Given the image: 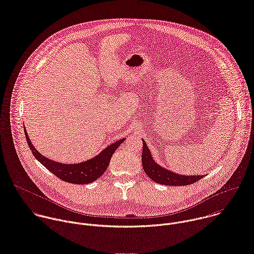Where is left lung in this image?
Listing matches in <instances>:
<instances>
[{
	"instance_id": "8db88e82",
	"label": "left lung",
	"mask_w": 254,
	"mask_h": 254,
	"mask_svg": "<svg viewBox=\"0 0 254 254\" xmlns=\"http://www.w3.org/2000/svg\"><path fill=\"white\" fill-rule=\"evenodd\" d=\"M142 154H141V162L143 171L146 176L155 182L158 185L164 186H189L194 184L201 180L204 176H183L176 174L172 171H168L166 168L162 167L158 164L152 157L151 152L146 145L144 139H142Z\"/></svg>"
}]
</instances>
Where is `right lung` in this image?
I'll return each instance as SVG.
<instances>
[{"label": "right lung", "mask_w": 254, "mask_h": 254, "mask_svg": "<svg viewBox=\"0 0 254 254\" xmlns=\"http://www.w3.org/2000/svg\"><path fill=\"white\" fill-rule=\"evenodd\" d=\"M24 130L29 147L32 150L36 159L39 160L46 168H48L52 174H54L60 180L65 183L75 185L91 184L98 180L100 177H102L103 174L107 171L112 155L121 145V143H123V141H125L126 139V137H124L118 141L113 142L112 144L105 147L99 154L88 160L76 163H64L50 159L40 153L33 145L25 127Z\"/></svg>", "instance_id": "1"}]
</instances>
